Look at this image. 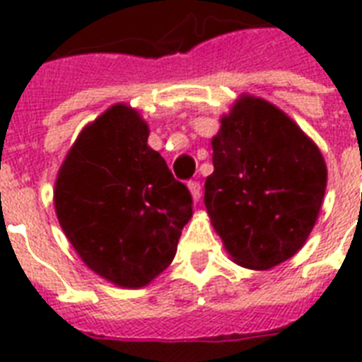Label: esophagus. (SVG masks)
<instances>
[{
	"instance_id": "1",
	"label": "esophagus",
	"mask_w": 362,
	"mask_h": 362,
	"mask_svg": "<svg viewBox=\"0 0 362 362\" xmlns=\"http://www.w3.org/2000/svg\"><path fill=\"white\" fill-rule=\"evenodd\" d=\"M189 190L192 198H194V202H198L202 198V185H199V181H189Z\"/></svg>"
}]
</instances>
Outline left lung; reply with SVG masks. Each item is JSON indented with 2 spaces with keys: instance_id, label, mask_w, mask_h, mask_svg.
<instances>
[{
  "instance_id": "8db88e82",
  "label": "left lung",
  "mask_w": 362,
  "mask_h": 362,
  "mask_svg": "<svg viewBox=\"0 0 362 362\" xmlns=\"http://www.w3.org/2000/svg\"><path fill=\"white\" fill-rule=\"evenodd\" d=\"M205 207L233 262L271 269L305 245L317 221L327 168L320 149L267 100L245 97L213 138Z\"/></svg>"
}]
</instances>
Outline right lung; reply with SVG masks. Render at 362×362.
Returning a JSON list of instances; mask_svg holds the SVG:
<instances>
[{"mask_svg":"<svg viewBox=\"0 0 362 362\" xmlns=\"http://www.w3.org/2000/svg\"><path fill=\"white\" fill-rule=\"evenodd\" d=\"M138 112L115 104L78 136L56 181V213L89 269L141 288L172 263L192 196L147 146Z\"/></svg>","mask_w":362,"mask_h":362,"instance_id":"right-lung-1","label":"right lung"}]
</instances>
